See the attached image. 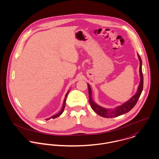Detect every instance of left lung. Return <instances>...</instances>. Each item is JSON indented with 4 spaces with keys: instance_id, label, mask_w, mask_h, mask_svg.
Returning a JSON list of instances; mask_svg holds the SVG:
<instances>
[{
    "instance_id": "obj_1",
    "label": "left lung",
    "mask_w": 159,
    "mask_h": 159,
    "mask_svg": "<svg viewBox=\"0 0 159 159\" xmlns=\"http://www.w3.org/2000/svg\"><path fill=\"white\" fill-rule=\"evenodd\" d=\"M137 55L138 57V59L139 61V76H140L139 84L138 85V89L135 94L134 96H132L128 101L124 103L122 105L117 106L113 109L105 108L98 105L97 103H96L93 101L92 97V90H91V86H89V84H88V89H89V98L90 105L92 109L99 116L104 117H108V118H112L114 117H117L122 114L128 113L136 105L137 101L139 97H140V95L143 91V75L142 73V61L139 55L138 54H137Z\"/></svg>"
}]
</instances>
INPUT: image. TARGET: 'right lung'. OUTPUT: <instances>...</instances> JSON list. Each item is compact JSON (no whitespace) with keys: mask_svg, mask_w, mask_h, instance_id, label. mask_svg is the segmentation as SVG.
Wrapping results in <instances>:
<instances>
[{"mask_svg":"<svg viewBox=\"0 0 159 159\" xmlns=\"http://www.w3.org/2000/svg\"><path fill=\"white\" fill-rule=\"evenodd\" d=\"M69 91H70V90L67 92V93H66V97H65V98H64V103H63V105H62V107L61 110L58 113L56 114L53 115L52 116L50 117L49 118L46 119V120H48V119H54V118H56V117H59V116H61V115L62 114V113H63L64 111V108H65V106H66V98H67V95H68Z\"/></svg>","mask_w":159,"mask_h":159,"instance_id":"1","label":"right lung"}]
</instances>
